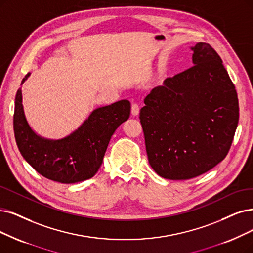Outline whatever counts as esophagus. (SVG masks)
I'll return each mask as SVG.
<instances>
[{
	"mask_svg": "<svg viewBox=\"0 0 253 253\" xmlns=\"http://www.w3.org/2000/svg\"><path fill=\"white\" fill-rule=\"evenodd\" d=\"M130 112H132V115H134V116L139 115V112H140L139 106L137 104H133L132 105V109H130Z\"/></svg>",
	"mask_w": 253,
	"mask_h": 253,
	"instance_id": "34e87169",
	"label": "esophagus"
}]
</instances>
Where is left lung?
I'll list each match as a JSON object with an SVG mask.
<instances>
[{"instance_id":"left-lung-1","label":"left lung","mask_w":253,"mask_h":253,"mask_svg":"<svg viewBox=\"0 0 253 253\" xmlns=\"http://www.w3.org/2000/svg\"><path fill=\"white\" fill-rule=\"evenodd\" d=\"M190 48L193 66L151 90L139 117L151 168L173 180L219 164L239 123L237 91L220 56L205 42Z\"/></svg>"}]
</instances>
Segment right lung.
Wrapping results in <instances>:
<instances>
[{
    "label": "right lung",
    "mask_w": 253,
    "mask_h": 253,
    "mask_svg": "<svg viewBox=\"0 0 253 253\" xmlns=\"http://www.w3.org/2000/svg\"><path fill=\"white\" fill-rule=\"evenodd\" d=\"M31 73L23 79V85ZM127 99L94 109L73 133L61 139L38 135L29 125L23 106L22 87L14 102L13 128L23 158L39 174L62 184L91 178L103 163L110 139L116 128L128 119Z\"/></svg>",
    "instance_id": "right-lung-1"
}]
</instances>
